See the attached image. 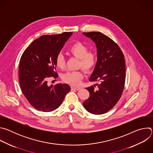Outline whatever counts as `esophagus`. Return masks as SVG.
<instances>
[{
  "mask_svg": "<svg viewBox=\"0 0 153 153\" xmlns=\"http://www.w3.org/2000/svg\"><path fill=\"white\" fill-rule=\"evenodd\" d=\"M71 89L72 90H79L80 89V87H77V86H72L71 87Z\"/></svg>",
  "mask_w": 153,
  "mask_h": 153,
  "instance_id": "34e87169",
  "label": "esophagus"
}]
</instances>
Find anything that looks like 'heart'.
<instances>
[{"label": "heart", "instance_id": "1", "mask_svg": "<svg viewBox=\"0 0 153 153\" xmlns=\"http://www.w3.org/2000/svg\"><path fill=\"white\" fill-rule=\"evenodd\" d=\"M68 53L73 56L79 59V67L85 71H91L97 62V56L94 53L88 52V48L84 43L77 42L72 44L69 49ZM57 67L63 69L65 66V57L62 54H59L56 59ZM83 74L80 71H68L62 76V80L67 83L74 86L80 84Z\"/></svg>", "mask_w": 153, "mask_h": 153}]
</instances>
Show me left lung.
<instances>
[{"label": "left lung", "instance_id": "8db88e82", "mask_svg": "<svg viewBox=\"0 0 153 153\" xmlns=\"http://www.w3.org/2000/svg\"><path fill=\"white\" fill-rule=\"evenodd\" d=\"M91 39L97 48V62L89 80L98 82L97 88L91 86L86 89L90 97L83 105L93 114H102L113 108L122 94L125 77L124 56L116 43L100 32L83 33Z\"/></svg>", "mask_w": 153, "mask_h": 153}]
</instances>
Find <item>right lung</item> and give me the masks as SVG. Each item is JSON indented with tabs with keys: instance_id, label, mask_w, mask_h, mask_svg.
<instances>
[{
	"instance_id": "1",
	"label": "right lung",
	"mask_w": 153,
	"mask_h": 153,
	"mask_svg": "<svg viewBox=\"0 0 153 153\" xmlns=\"http://www.w3.org/2000/svg\"><path fill=\"white\" fill-rule=\"evenodd\" d=\"M73 34L43 35L33 41L25 50L20 60V88L29 103L36 110L50 112L57 109L70 91L66 83L48 85L51 77L57 78V56L65 42Z\"/></svg>"
}]
</instances>
